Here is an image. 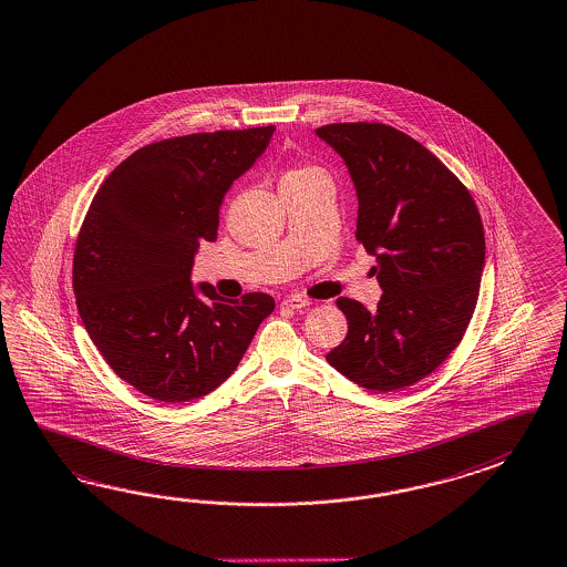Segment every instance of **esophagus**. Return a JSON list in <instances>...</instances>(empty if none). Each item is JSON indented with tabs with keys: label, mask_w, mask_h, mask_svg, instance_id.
Here are the masks:
<instances>
[{
	"label": "esophagus",
	"mask_w": 567,
	"mask_h": 567,
	"mask_svg": "<svg viewBox=\"0 0 567 567\" xmlns=\"http://www.w3.org/2000/svg\"><path fill=\"white\" fill-rule=\"evenodd\" d=\"M280 305L287 307V309H305V307H309L311 302L307 301V299H302V297H297V295H290L287 299H282Z\"/></svg>",
	"instance_id": "34e87169"
}]
</instances>
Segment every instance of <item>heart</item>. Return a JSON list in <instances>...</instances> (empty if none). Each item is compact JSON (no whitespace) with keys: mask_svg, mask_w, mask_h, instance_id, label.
Instances as JSON below:
<instances>
[{"mask_svg":"<svg viewBox=\"0 0 567 567\" xmlns=\"http://www.w3.org/2000/svg\"><path fill=\"white\" fill-rule=\"evenodd\" d=\"M313 173H319L317 168L313 166H305V168H297V171H290L287 176H299V175H313Z\"/></svg>","mask_w":567,"mask_h":567,"instance_id":"1","label":"heart"}]
</instances>
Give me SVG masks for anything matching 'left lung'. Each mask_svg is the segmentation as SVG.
Instances as JSON below:
<instances>
[{"mask_svg":"<svg viewBox=\"0 0 567 567\" xmlns=\"http://www.w3.org/2000/svg\"><path fill=\"white\" fill-rule=\"evenodd\" d=\"M315 134L348 166L355 239L377 256V311L338 299L348 336L326 355L353 384L403 391L431 374L466 333L484 270L476 203L435 154L384 124H331Z\"/></svg>","mask_w":567,"mask_h":567,"instance_id":"obj_1","label":"left lung"}]
</instances>
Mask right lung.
Here are the masks:
<instances>
[{
    "instance_id": "1",
    "label": "right lung",
    "mask_w": 567,
    "mask_h": 567,
    "mask_svg": "<svg viewBox=\"0 0 567 567\" xmlns=\"http://www.w3.org/2000/svg\"><path fill=\"white\" fill-rule=\"evenodd\" d=\"M275 130L154 142L115 166L91 202L73 260L76 309L103 360L154 401L215 391L275 309L266 292L224 299L190 280L199 246L217 239L227 190Z\"/></svg>"
}]
</instances>
